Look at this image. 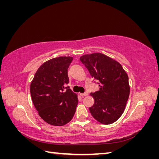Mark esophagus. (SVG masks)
Segmentation results:
<instances>
[{
    "label": "esophagus",
    "instance_id": "34e87169",
    "mask_svg": "<svg viewBox=\"0 0 159 159\" xmlns=\"http://www.w3.org/2000/svg\"><path fill=\"white\" fill-rule=\"evenodd\" d=\"M88 95V93L87 92L84 93H80V95H81L82 98H84V96H86V95Z\"/></svg>",
    "mask_w": 159,
    "mask_h": 159
}]
</instances>
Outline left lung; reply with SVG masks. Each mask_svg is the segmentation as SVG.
I'll return each mask as SVG.
<instances>
[{
  "instance_id": "left-lung-1",
  "label": "left lung",
  "mask_w": 159,
  "mask_h": 159,
  "mask_svg": "<svg viewBox=\"0 0 159 159\" xmlns=\"http://www.w3.org/2000/svg\"><path fill=\"white\" fill-rule=\"evenodd\" d=\"M80 59L91 77L99 81V90L90 94L94 99L89 107L91 115L100 123L115 122L123 114L129 96L126 71L118 61L102 53L85 54Z\"/></svg>"
}]
</instances>
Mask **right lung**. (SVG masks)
Listing matches in <instances>:
<instances>
[{
    "label": "right lung",
    "instance_id": "right-lung-1",
    "mask_svg": "<svg viewBox=\"0 0 159 159\" xmlns=\"http://www.w3.org/2000/svg\"><path fill=\"white\" fill-rule=\"evenodd\" d=\"M73 57L60 56L43 63L30 84L32 102L38 115L54 126H63L73 118L78 95L69 87L68 69ZM66 89L65 90V88Z\"/></svg>",
    "mask_w": 159,
    "mask_h": 159
}]
</instances>
